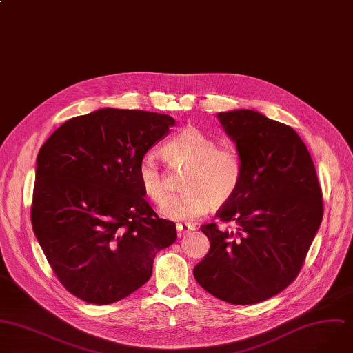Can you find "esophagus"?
Returning <instances> with one entry per match:
<instances>
[{"instance_id":"1","label":"esophagus","mask_w":353,"mask_h":353,"mask_svg":"<svg viewBox=\"0 0 353 353\" xmlns=\"http://www.w3.org/2000/svg\"><path fill=\"white\" fill-rule=\"evenodd\" d=\"M176 230H178V236H183V234H186L189 232L195 230V226L182 222V223H176Z\"/></svg>"}]
</instances>
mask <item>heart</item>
<instances>
[{"label": "heart", "mask_w": 353, "mask_h": 353, "mask_svg": "<svg viewBox=\"0 0 353 353\" xmlns=\"http://www.w3.org/2000/svg\"><path fill=\"white\" fill-rule=\"evenodd\" d=\"M170 162H188L182 186L185 191L167 196L165 179L157 155L145 152L137 165V178L144 194L159 206V213L167 219L191 222L205 214L212 203H228L241 183L243 161L230 147H218L210 135L196 127H186L164 145Z\"/></svg>", "instance_id": "obj_1"}]
</instances>
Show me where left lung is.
<instances>
[{
    "mask_svg": "<svg viewBox=\"0 0 353 353\" xmlns=\"http://www.w3.org/2000/svg\"><path fill=\"white\" fill-rule=\"evenodd\" d=\"M218 119L236 143L243 178L216 213L233 229L201 228L210 249L194 276L219 300L250 305L281 292L300 273L322 221V191L312 158L290 125L253 110Z\"/></svg>",
    "mask_w": 353,
    "mask_h": 353,
    "instance_id": "1",
    "label": "left lung"
}]
</instances>
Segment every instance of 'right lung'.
Listing matches in <instances>:
<instances>
[{
	"instance_id": "add662e5",
	"label": "right lung",
	"mask_w": 353,
	"mask_h": 353,
	"mask_svg": "<svg viewBox=\"0 0 353 353\" xmlns=\"http://www.w3.org/2000/svg\"><path fill=\"white\" fill-rule=\"evenodd\" d=\"M175 120L100 108L63 123L37 157L31 222L61 284L89 304L117 303L144 285L155 254L176 240L137 178L140 158Z\"/></svg>"
}]
</instances>
